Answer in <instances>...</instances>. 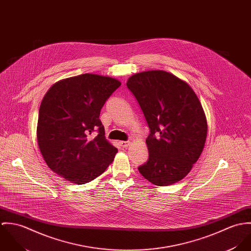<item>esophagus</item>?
Instances as JSON below:
<instances>
[{
	"label": "esophagus",
	"instance_id": "obj_1",
	"mask_svg": "<svg viewBox=\"0 0 251 251\" xmlns=\"http://www.w3.org/2000/svg\"><path fill=\"white\" fill-rule=\"evenodd\" d=\"M129 144H130V142H129V141H121V142H120V145H121V147H122V148H124V149L127 148V147L129 146Z\"/></svg>",
	"mask_w": 251,
	"mask_h": 251
}]
</instances>
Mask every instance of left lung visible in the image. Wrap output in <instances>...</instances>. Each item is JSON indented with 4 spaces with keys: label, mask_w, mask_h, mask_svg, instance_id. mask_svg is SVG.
Segmentation results:
<instances>
[{
    "label": "left lung",
    "mask_w": 251,
    "mask_h": 251,
    "mask_svg": "<svg viewBox=\"0 0 251 251\" xmlns=\"http://www.w3.org/2000/svg\"><path fill=\"white\" fill-rule=\"evenodd\" d=\"M150 128L148 161L138 167L150 182L166 186L183 179L203 151L208 131L202 104L192 88L170 72L148 71L126 82Z\"/></svg>",
    "instance_id": "left-lung-1"
}]
</instances>
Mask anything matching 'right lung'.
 <instances>
[{"instance_id":"add662e5","label":"right lung","mask_w":251,"mask_h":251,"mask_svg":"<svg viewBox=\"0 0 251 251\" xmlns=\"http://www.w3.org/2000/svg\"><path fill=\"white\" fill-rule=\"evenodd\" d=\"M118 79L85 73L56 82L39 107L36 138L48 167L72 183L84 184L101 175L118 151L105 138L100 120ZM97 128L99 134L89 135Z\"/></svg>"}]
</instances>
